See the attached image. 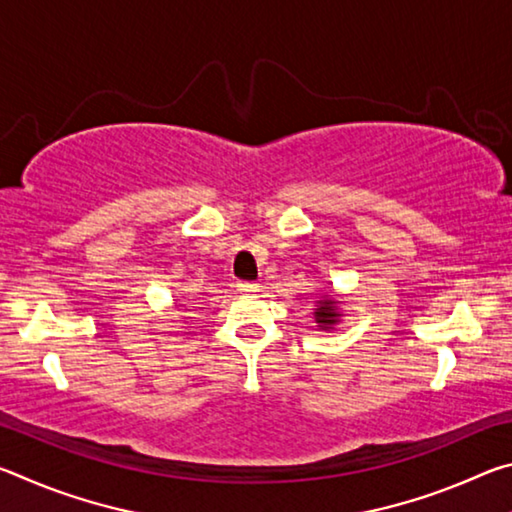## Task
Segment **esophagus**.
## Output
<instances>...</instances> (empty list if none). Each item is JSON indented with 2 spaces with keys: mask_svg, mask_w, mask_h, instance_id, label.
Segmentation results:
<instances>
[{
  "mask_svg": "<svg viewBox=\"0 0 512 512\" xmlns=\"http://www.w3.org/2000/svg\"><path fill=\"white\" fill-rule=\"evenodd\" d=\"M237 289H239L241 293H255V291H259V284H257V282H248V280H244V282H239V284H237Z\"/></svg>",
  "mask_w": 512,
  "mask_h": 512,
  "instance_id": "obj_1",
  "label": "esophagus"
}]
</instances>
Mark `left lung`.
Segmentation results:
<instances>
[{
	"label": "left lung",
	"mask_w": 512,
	"mask_h": 512,
	"mask_svg": "<svg viewBox=\"0 0 512 512\" xmlns=\"http://www.w3.org/2000/svg\"><path fill=\"white\" fill-rule=\"evenodd\" d=\"M314 318H316L320 329H332L336 323H339L341 311L336 309V302L332 298H323V300H318Z\"/></svg>",
	"instance_id": "obj_1"
}]
</instances>
